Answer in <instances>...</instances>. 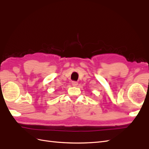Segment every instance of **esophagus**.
I'll return each mask as SVG.
<instances>
[{"mask_svg":"<svg viewBox=\"0 0 149 149\" xmlns=\"http://www.w3.org/2000/svg\"><path fill=\"white\" fill-rule=\"evenodd\" d=\"M72 85H73V86H77L78 82H76V81H73V82H72Z\"/></svg>","mask_w":149,"mask_h":149,"instance_id":"obj_1","label":"esophagus"}]
</instances>
